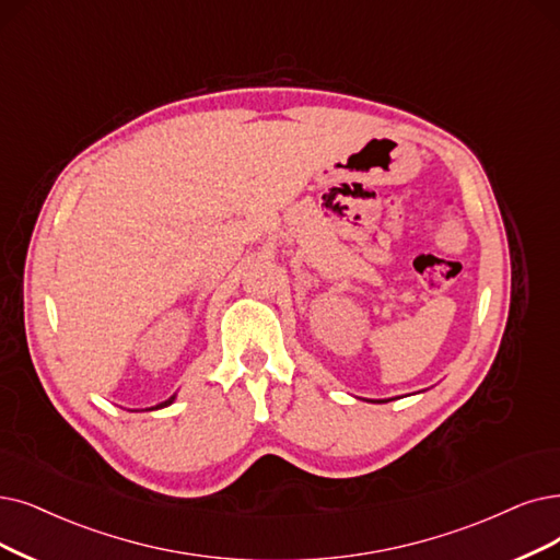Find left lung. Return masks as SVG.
I'll use <instances>...</instances> for the list:
<instances>
[{
    "instance_id": "obj_1",
    "label": "left lung",
    "mask_w": 560,
    "mask_h": 560,
    "mask_svg": "<svg viewBox=\"0 0 560 560\" xmlns=\"http://www.w3.org/2000/svg\"><path fill=\"white\" fill-rule=\"evenodd\" d=\"M378 401H388V399H378Z\"/></svg>"
}]
</instances>
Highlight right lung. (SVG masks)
<instances>
[{
    "mask_svg": "<svg viewBox=\"0 0 560 560\" xmlns=\"http://www.w3.org/2000/svg\"><path fill=\"white\" fill-rule=\"evenodd\" d=\"M172 401H174V395L170 397V399H165V401H161V405L159 407H151V409H163V407H170L172 405Z\"/></svg>",
    "mask_w": 560,
    "mask_h": 560,
    "instance_id": "add662e5",
    "label": "right lung"
}]
</instances>
